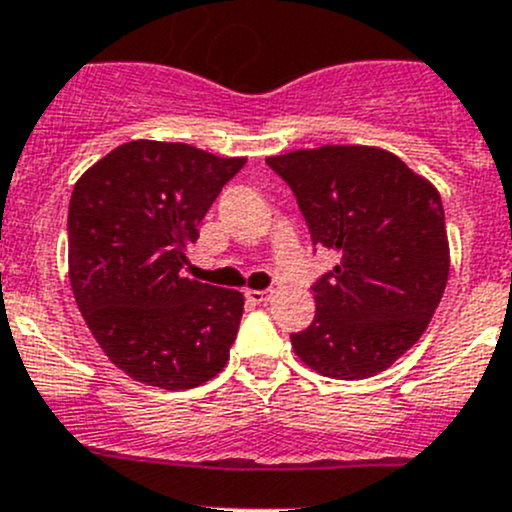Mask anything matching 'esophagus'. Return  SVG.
Masks as SVG:
<instances>
[{"label": "esophagus", "instance_id": "1", "mask_svg": "<svg viewBox=\"0 0 512 512\" xmlns=\"http://www.w3.org/2000/svg\"><path fill=\"white\" fill-rule=\"evenodd\" d=\"M245 297H247V302L262 304L272 297V289H245Z\"/></svg>", "mask_w": 512, "mask_h": 512}]
</instances>
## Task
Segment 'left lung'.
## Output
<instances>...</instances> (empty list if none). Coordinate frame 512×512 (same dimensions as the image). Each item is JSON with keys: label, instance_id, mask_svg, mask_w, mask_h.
<instances>
[{"label": "left lung", "instance_id": "8db88e82", "mask_svg": "<svg viewBox=\"0 0 512 512\" xmlns=\"http://www.w3.org/2000/svg\"><path fill=\"white\" fill-rule=\"evenodd\" d=\"M297 195L314 245L339 265L314 285V319L292 349L329 379H369L426 332L451 267L436 185L376 146L299 148L267 158Z\"/></svg>", "mask_w": 512, "mask_h": 512}]
</instances>
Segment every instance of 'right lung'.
Segmentation results:
<instances>
[{
  "label": "right lung",
  "instance_id": "add662e5",
  "mask_svg": "<svg viewBox=\"0 0 512 512\" xmlns=\"http://www.w3.org/2000/svg\"><path fill=\"white\" fill-rule=\"evenodd\" d=\"M247 158L128 141L91 165L69 203V280L101 352L133 381L180 391L225 369L237 289L180 275L188 245Z\"/></svg>",
  "mask_w": 512,
  "mask_h": 512
}]
</instances>
